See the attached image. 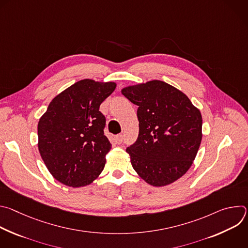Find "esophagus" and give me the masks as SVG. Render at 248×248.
I'll return each instance as SVG.
<instances>
[{
  "instance_id": "34e87169",
  "label": "esophagus",
  "mask_w": 248,
  "mask_h": 248,
  "mask_svg": "<svg viewBox=\"0 0 248 248\" xmlns=\"http://www.w3.org/2000/svg\"><path fill=\"white\" fill-rule=\"evenodd\" d=\"M114 139H115V142L117 144H121V143H123V141H124V135L123 134H118L114 137Z\"/></svg>"
}]
</instances>
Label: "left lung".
<instances>
[{
    "instance_id": "obj_1",
    "label": "left lung",
    "mask_w": 248,
    "mask_h": 248,
    "mask_svg": "<svg viewBox=\"0 0 248 248\" xmlns=\"http://www.w3.org/2000/svg\"><path fill=\"white\" fill-rule=\"evenodd\" d=\"M122 93L138 106V137L126 148L133 169L154 186L179 180L201 143L199 110L186 94L161 80L128 86Z\"/></svg>"
}]
</instances>
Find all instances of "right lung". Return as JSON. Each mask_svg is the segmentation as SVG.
Returning <instances> with one entry per match:
<instances>
[{
    "label": "right lung",
    "mask_w": 248,
    "mask_h": 248,
    "mask_svg": "<svg viewBox=\"0 0 248 248\" xmlns=\"http://www.w3.org/2000/svg\"><path fill=\"white\" fill-rule=\"evenodd\" d=\"M114 82L83 79L56 96L38 123V148L54 178L73 187L91 184L103 170L112 144L104 134L101 103Z\"/></svg>",
    "instance_id": "obj_1"
}]
</instances>
